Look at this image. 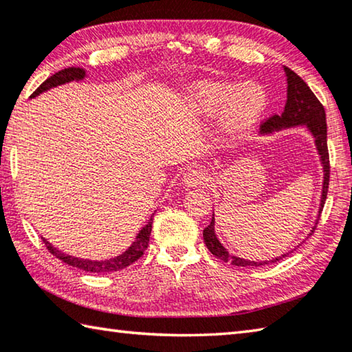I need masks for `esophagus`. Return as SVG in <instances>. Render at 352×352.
Listing matches in <instances>:
<instances>
[{
  "label": "esophagus",
  "instance_id": "34e87169",
  "mask_svg": "<svg viewBox=\"0 0 352 352\" xmlns=\"http://www.w3.org/2000/svg\"><path fill=\"white\" fill-rule=\"evenodd\" d=\"M204 182H206V174L200 169H189L186 174L183 175V184L186 188L200 186Z\"/></svg>",
  "mask_w": 352,
  "mask_h": 352
}]
</instances>
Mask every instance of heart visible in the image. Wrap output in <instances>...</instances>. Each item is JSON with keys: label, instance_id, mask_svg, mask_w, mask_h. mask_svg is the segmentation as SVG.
Instances as JSON below:
<instances>
[{"label": "heart", "instance_id": "1", "mask_svg": "<svg viewBox=\"0 0 352 352\" xmlns=\"http://www.w3.org/2000/svg\"><path fill=\"white\" fill-rule=\"evenodd\" d=\"M266 107V92L255 82H204L192 94V109L201 115L223 111L225 124L232 131L245 129L260 118Z\"/></svg>", "mask_w": 352, "mask_h": 352}]
</instances>
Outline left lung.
Instances as JSON below:
<instances>
[{
	"instance_id": "1",
	"label": "left lung",
	"mask_w": 352,
	"mask_h": 352,
	"mask_svg": "<svg viewBox=\"0 0 352 352\" xmlns=\"http://www.w3.org/2000/svg\"><path fill=\"white\" fill-rule=\"evenodd\" d=\"M286 72V81H287V100L285 104V111L282 115H272L267 120L261 123L260 129L261 132H271L274 129H280L283 126H297V124H306L312 132V135L316 138V144L320 154L323 169H324V180H323V192H322V203H320V212L323 209L324 200L328 195L329 188V152H328V131H327V113H324L323 104L318 101V98L311 91L309 86L300 78V76L291 70L289 67H285ZM317 228V226H316ZM314 228V229H316ZM314 232V231H312ZM203 239L206 243L210 254L215 255L217 258H220L225 263H232L235 266H261L267 263H276L280 258L271 260V261H248L229 254L225 248L221 246V243L217 240L214 232V217L210 220L209 225L203 229Z\"/></svg>"
}]
</instances>
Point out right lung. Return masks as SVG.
Instances as JSON below:
<instances>
[{
  "mask_svg": "<svg viewBox=\"0 0 352 352\" xmlns=\"http://www.w3.org/2000/svg\"><path fill=\"white\" fill-rule=\"evenodd\" d=\"M85 69L81 67H66L60 70V72L54 74L52 76H49V78L40 85V87L36 89V91L30 95V98L36 97V95H40L41 92L47 91L50 87H55L58 85H65V82L69 81H74V80H82L85 78ZM152 231V219L148 221V225H146L140 234L137 235V240L132 243V246L127 249L124 254L118 255L117 258H112V260H104V261H94V260H85V258H76L72 257V255H67L65 252L58 251V249H55L52 245H50L49 241H46L43 239V243L46 245L47 251L55 255L56 258H60L61 261H65L69 266H74V267H78V270H82L86 272H113V271H120V270H124L132 263H135V261L143 257V254L146 249H148L149 245V235Z\"/></svg>",
  "mask_w": 352,
  "mask_h": 352,
  "instance_id": "right-lung-1",
  "label": "right lung"
}]
</instances>
